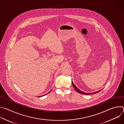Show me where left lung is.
Wrapping results in <instances>:
<instances>
[{"mask_svg": "<svg viewBox=\"0 0 124 124\" xmlns=\"http://www.w3.org/2000/svg\"><path fill=\"white\" fill-rule=\"evenodd\" d=\"M72 84H73V87H74V88L75 89V90L78 92V93H80V94H83V95H92V94H96V93H98V92H99L101 90H99V91H96V92H93V93H85V92H83V91H81V90H80L77 87V86L74 84V83H73V81H72Z\"/></svg>", "mask_w": 124, "mask_h": 124, "instance_id": "obj_1", "label": "left lung"}]
</instances>
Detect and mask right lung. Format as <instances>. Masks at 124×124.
<instances>
[{
  "label": "right lung",
  "mask_w": 124,
  "mask_h": 124,
  "mask_svg": "<svg viewBox=\"0 0 124 124\" xmlns=\"http://www.w3.org/2000/svg\"><path fill=\"white\" fill-rule=\"evenodd\" d=\"M50 91H49V92H48V93H47V94H48V93H50ZM46 95V94H45V95H44V96H45V95ZM43 96H44V95H43Z\"/></svg>",
  "instance_id": "right-lung-1"
}]
</instances>
